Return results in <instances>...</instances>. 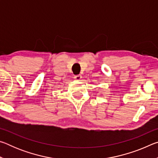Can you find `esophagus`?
I'll return each mask as SVG.
<instances>
[{"label": "esophagus", "mask_w": 158, "mask_h": 158, "mask_svg": "<svg viewBox=\"0 0 158 158\" xmlns=\"http://www.w3.org/2000/svg\"><path fill=\"white\" fill-rule=\"evenodd\" d=\"M74 77V79H75L76 80H81L82 77H81V74H78V75H75Z\"/></svg>", "instance_id": "34e87169"}]
</instances>
